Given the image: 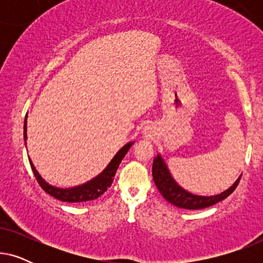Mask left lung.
<instances>
[{"mask_svg":"<svg viewBox=\"0 0 263 263\" xmlns=\"http://www.w3.org/2000/svg\"><path fill=\"white\" fill-rule=\"evenodd\" d=\"M152 175L157 188L159 189L160 194L165 197V200H167L168 202L179 208H184V210H202V208L213 206V204L218 203L219 201H222L229 195H231L235 192L237 185H238L240 179L239 176V178L233 183V185L230 186L228 190H225L221 194H218V195H194V194L186 192V190L183 189L182 186H179L175 182V179L172 178L170 171L167 170L166 164H165L163 158L160 157V154H158L156 159L153 160Z\"/></svg>","mask_w":263,"mask_h":263,"instance_id":"left-lung-1","label":"left lung"}]
</instances>
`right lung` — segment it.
Segmentation results:
<instances>
[{
	"label": "right lung",
	"instance_id": "add662e5",
	"mask_svg": "<svg viewBox=\"0 0 263 263\" xmlns=\"http://www.w3.org/2000/svg\"><path fill=\"white\" fill-rule=\"evenodd\" d=\"M26 118H25V124H24V139H27L26 134ZM133 142H129L127 145L122 147V148L118 151L116 156L114 157V159L110 161V164L107 165L105 170H104L102 174L97 176L91 181L85 183V184L74 186V188H68V189H62V188H56V186L50 185L49 183H46L44 179L41 177V175L38 174V171L35 170L34 165L32 164L31 159L30 164L32 167V171H33L34 177L39 183V185L42 186V189L44 190L45 193H48L49 195H51L55 199L63 201V202H86V201H92L98 199L99 196H102L104 193L106 192L107 189L110 188L111 184L114 182V177L116 175V171L118 166H120L122 159H123L125 154L130 148Z\"/></svg>",
	"mask_w": 263,
	"mask_h": 263
}]
</instances>
